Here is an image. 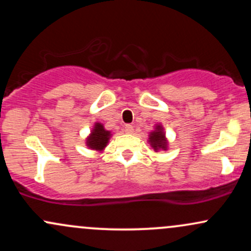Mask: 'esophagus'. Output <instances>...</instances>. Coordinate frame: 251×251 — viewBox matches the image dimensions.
Listing matches in <instances>:
<instances>
[{
    "label": "esophagus",
    "instance_id": "obj_1",
    "mask_svg": "<svg viewBox=\"0 0 251 251\" xmlns=\"http://www.w3.org/2000/svg\"><path fill=\"white\" fill-rule=\"evenodd\" d=\"M124 132H125V133H128V134L133 133V126L125 125V127H124Z\"/></svg>",
    "mask_w": 251,
    "mask_h": 251
}]
</instances>
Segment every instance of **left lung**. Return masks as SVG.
<instances>
[{"instance_id":"left-lung-1","label":"left lung","mask_w":251,"mask_h":251,"mask_svg":"<svg viewBox=\"0 0 251 251\" xmlns=\"http://www.w3.org/2000/svg\"><path fill=\"white\" fill-rule=\"evenodd\" d=\"M149 143L155 152L159 151V150H165V151L168 150V142H166L165 133H164V128L162 126L157 125L154 131H152L150 133Z\"/></svg>"}]
</instances>
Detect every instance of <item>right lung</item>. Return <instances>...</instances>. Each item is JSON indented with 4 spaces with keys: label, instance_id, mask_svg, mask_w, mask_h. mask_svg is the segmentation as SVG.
I'll return each instance as SVG.
<instances>
[{
    "label": "right lung",
    "instance_id": "1",
    "mask_svg": "<svg viewBox=\"0 0 251 251\" xmlns=\"http://www.w3.org/2000/svg\"><path fill=\"white\" fill-rule=\"evenodd\" d=\"M111 135V132L105 129L101 123H96L91 134H89L87 139H86V145H87L89 149L96 150V151H102V150L107 146Z\"/></svg>",
    "mask_w": 251,
    "mask_h": 251
}]
</instances>
